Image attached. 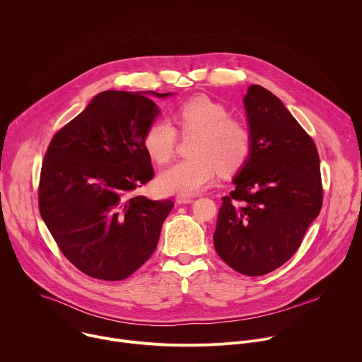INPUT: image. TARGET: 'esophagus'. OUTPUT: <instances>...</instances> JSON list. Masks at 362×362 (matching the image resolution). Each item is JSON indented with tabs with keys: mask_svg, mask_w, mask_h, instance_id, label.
<instances>
[{
	"mask_svg": "<svg viewBox=\"0 0 362 362\" xmlns=\"http://www.w3.org/2000/svg\"><path fill=\"white\" fill-rule=\"evenodd\" d=\"M194 200V197L193 196H185V194H177L176 196V202L177 203H192Z\"/></svg>",
	"mask_w": 362,
	"mask_h": 362,
	"instance_id": "obj_1",
	"label": "esophagus"
}]
</instances>
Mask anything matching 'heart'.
I'll return each instance as SVG.
<instances>
[{
  "label": "heart",
  "mask_w": 362,
  "mask_h": 362,
  "mask_svg": "<svg viewBox=\"0 0 362 362\" xmlns=\"http://www.w3.org/2000/svg\"><path fill=\"white\" fill-rule=\"evenodd\" d=\"M173 120L182 136H194L190 144L193 158L180 160L159 176V187L168 193L190 196L208 187L218 170L233 173L245 166L252 151V136L246 126L230 117L221 103L197 95L176 109ZM177 132L169 120H156L143 134V147L158 165L175 156Z\"/></svg>",
  "instance_id": "b5f03b06"
}]
</instances>
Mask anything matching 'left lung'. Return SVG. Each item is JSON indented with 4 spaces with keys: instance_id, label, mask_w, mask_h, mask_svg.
Wrapping results in <instances>:
<instances>
[{
    "instance_id": "8db88e82",
    "label": "left lung",
    "mask_w": 362,
    "mask_h": 362,
    "mask_svg": "<svg viewBox=\"0 0 362 362\" xmlns=\"http://www.w3.org/2000/svg\"><path fill=\"white\" fill-rule=\"evenodd\" d=\"M252 151L222 197L214 245L236 272L269 274L288 262L320 215L324 189L317 146L262 86L243 98Z\"/></svg>"
}]
</instances>
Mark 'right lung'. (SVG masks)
Returning <instances> with one entry per match:
<instances>
[{"label":"right lung","mask_w":362,"mask_h":362,"mask_svg":"<svg viewBox=\"0 0 362 362\" xmlns=\"http://www.w3.org/2000/svg\"><path fill=\"white\" fill-rule=\"evenodd\" d=\"M158 113L141 91L107 90L48 144L40 215L63 255L91 278L123 281L134 274L156 249L173 208L170 199L133 193L154 177L143 134Z\"/></svg>","instance_id":"obj_1"}]
</instances>
